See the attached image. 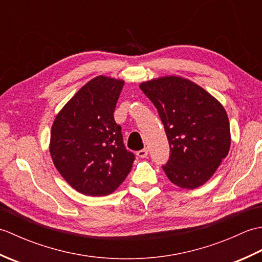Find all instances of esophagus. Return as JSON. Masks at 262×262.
<instances>
[{"mask_svg": "<svg viewBox=\"0 0 262 262\" xmlns=\"http://www.w3.org/2000/svg\"><path fill=\"white\" fill-rule=\"evenodd\" d=\"M147 155H148L147 148H143V149H141V151L137 152V157H140V158H146Z\"/></svg>", "mask_w": 262, "mask_h": 262, "instance_id": "34e87169", "label": "esophagus"}]
</instances>
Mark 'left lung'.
Masks as SVG:
<instances>
[{"instance_id":"obj_1","label":"left lung","mask_w":262,"mask_h":262,"mask_svg":"<svg viewBox=\"0 0 262 262\" xmlns=\"http://www.w3.org/2000/svg\"><path fill=\"white\" fill-rule=\"evenodd\" d=\"M140 88L164 125L170 144L169 162L163 166L166 177L182 189L203 186L230 151V121L223 104L179 75L142 82Z\"/></svg>"}]
</instances>
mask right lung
<instances>
[{
	"label": "right lung",
	"mask_w": 262,
	"mask_h": 262,
	"mask_svg": "<svg viewBox=\"0 0 262 262\" xmlns=\"http://www.w3.org/2000/svg\"><path fill=\"white\" fill-rule=\"evenodd\" d=\"M122 85L121 79L96 76L66 102L53 122V163L65 181L85 196L114 192L135 160L114 119Z\"/></svg>",
	"instance_id": "obj_1"
}]
</instances>
